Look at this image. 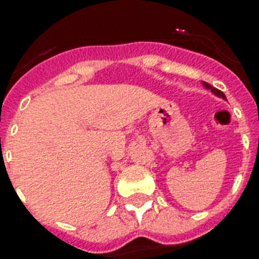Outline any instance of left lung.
<instances>
[{
    "mask_svg": "<svg viewBox=\"0 0 259 259\" xmlns=\"http://www.w3.org/2000/svg\"><path fill=\"white\" fill-rule=\"evenodd\" d=\"M201 82H203L204 88H205V89H209L210 92L213 93L214 96H217V97H221V99L227 100V97H225V95H224V93L221 92V91H219V89L213 88V87H212V85H209V84H208V82H205V81H201Z\"/></svg>",
    "mask_w": 259,
    "mask_h": 259,
    "instance_id": "left-lung-1",
    "label": "left lung"
}]
</instances>
